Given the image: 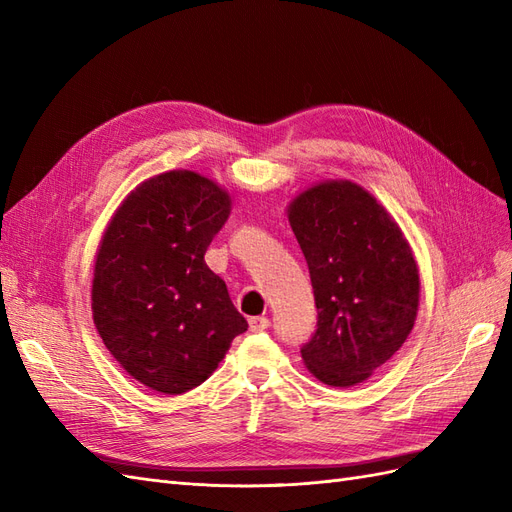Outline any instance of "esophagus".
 <instances>
[{
  "label": "esophagus",
  "mask_w": 512,
  "mask_h": 512,
  "mask_svg": "<svg viewBox=\"0 0 512 512\" xmlns=\"http://www.w3.org/2000/svg\"><path fill=\"white\" fill-rule=\"evenodd\" d=\"M247 322H250V331H254V333L269 329V324H271L267 316H254V318H250Z\"/></svg>",
  "instance_id": "esophagus-1"
}]
</instances>
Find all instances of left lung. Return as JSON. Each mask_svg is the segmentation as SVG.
<instances>
[{
  "instance_id": "obj_1",
  "label": "left lung",
  "mask_w": 512,
  "mask_h": 512,
  "mask_svg": "<svg viewBox=\"0 0 512 512\" xmlns=\"http://www.w3.org/2000/svg\"><path fill=\"white\" fill-rule=\"evenodd\" d=\"M318 309L305 367L329 386L365 382L404 346L421 280L404 232L378 200L348 179L320 181L288 205Z\"/></svg>"
}]
</instances>
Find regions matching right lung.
<instances>
[{
    "label": "right lung",
    "instance_id": "add662e5",
    "mask_svg": "<svg viewBox=\"0 0 512 512\" xmlns=\"http://www.w3.org/2000/svg\"><path fill=\"white\" fill-rule=\"evenodd\" d=\"M230 194L194 170L145 179L123 198L98 245L91 312L104 346L151 391L205 382L247 331L205 252Z\"/></svg>",
    "mask_w": 512,
    "mask_h": 512
}]
</instances>
